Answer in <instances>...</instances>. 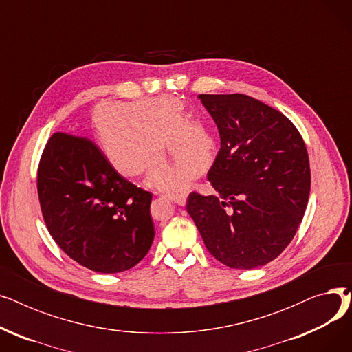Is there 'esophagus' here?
Returning a JSON list of instances; mask_svg holds the SVG:
<instances>
[{"label":"esophagus","mask_w":352,"mask_h":352,"mask_svg":"<svg viewBox=\"0 0 352 352\" xmlns=\"http://www.w3.org/2000/svg\"><path fill=\"white\" fill-rule=\"evenodd\" d=\"M173 202H175V204H178V206H181V207H184L187 204V197L186 195H179V197H171L170 198Z\"/></svg>","instance_id":"esophagus-1"}]
</instances>
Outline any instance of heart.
Segmentation results:
<instances>
[{
    "instance_id": "1",
    "label": "heart",
    "mask_w": 352,
    "mask_h": 352,
    "mask_svg": "<svg viewBox=\"0 0 352 352\" xmlns=\"http://www.w3.org/2000/svg\"><path fill=\"white\" fill-rule=\"evenodd\" d=\"M91 128L100 151L118 175L137 181L145 174L157 190L170 195L186 194L214 162L217 144L210 129L190 122L184 102L170 96L101 102L91 113ZM180 169L163 160L164 148Z\"/></svg>"
}]
</instances>
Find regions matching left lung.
Wrapping results in <instances>:
<instances>
[{
    "label": "left lung",
    "mask_w": 352,
    "mask_h": 352,
    "mask_svg": "<svg viewBox=\"0 0 352 352\" xmlns=\"http://www.w3.org/2000/svg\"><path fill=\"white\" fill-rule=\"evenodd\" d=\"M36 187L51 236L78 264L116 274L150 251L153 194L118 175L89 140L54 134L44 148Z\"/></svg>",
    "instance_id": "obj_1"
}]
</instances>
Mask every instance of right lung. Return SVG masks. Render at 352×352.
<instances>
[{
  "label": "right lung",
  "instance_id": "1",
  "mask_svg": "<svg viewBox=\"0 0 352 352\" xmlns=\"http://www.w3.org/2000/svg\"><path fill=\"white\" fill-rule=\"evenodd\" d=\"M221 140L208 171L215 195L192 192L187 211L218 261L252 270L275 260L297 232L309 197L305 144L294 124L244 94L198 96Z\"/></svg>",
  "mask_w": 352,
  "mask_h": 352
}]
</instances>
